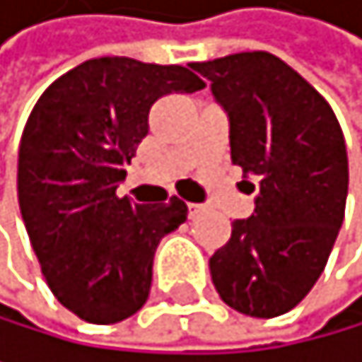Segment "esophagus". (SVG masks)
<instances>
[{"mask_svg":"<svg viewBox=\"0 0 362 362\" xmlns=\"http://www.w3.org/2000/svg\"><path fill=\"white\" fill-rule=\"evenodd\" d=\"M204 213V206L202 204H188V217L190 220H194L197 215H202Z\"/></svg>","mask_w":362,"mask_h":362,"instance_id":"obj_1","label":"esophagus"}]
</instances>
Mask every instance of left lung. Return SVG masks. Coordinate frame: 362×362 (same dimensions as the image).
Listing matches in <instances>:
<instances>
[{"instance_id": "8db88e82", "label": "left lung", "mask_w": 362, "mask_h": 362, "mask_svg": "<svg viewBox=\"0 0 362 362\" xmlns=\"http://www.w3.org/2000/svg\"><path fill=\"white\" fill-rule=\"evenodd\" d=\"M192 70L228 113L233 165L256 190V209L231 224L211 256L224 304L276 317L304 299L327 267L344 220L347 147L333 108L297 70L269 52H243Z\"/></svg>"}]
</instances>
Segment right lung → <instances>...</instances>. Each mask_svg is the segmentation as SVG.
Listing matches in <instances>:
<instances>
[{"mask_svg":"<svg viewBox=\"0 0 362 362\" xmlns=\"http://www.w3.org/2000/svg\"><path fill=\"white\" fill-rule=\"evenodd\" d=\"M206 88L183 65L102 56L58 76L20 140L18 202L47 286L90 324H115L149 297L156 247L185 222L179 197L131 204L117 183L156 99Z\"/></svg>","mask_w":362,"mask_h":362,"instance_id":"right-lung-1","label":"right lung"}]
</instances>
